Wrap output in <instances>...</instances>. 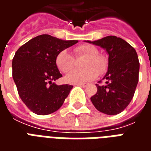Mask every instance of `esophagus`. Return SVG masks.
Wrapping results in <instances>:
<instances>
[{
    "label": "esophagus",
    "instance_id": "34e87169",
    "mask_svg": "<svg viewBox=\"0 0 151 151\" xmlns=\"http://www.w3.org/2000/svg\"><path fill=\"white\" fill-rule=\"evenodd\" d=\"M76 86H82V87H86V86H88V84H87V83H81V84H77Z\"/></svg>",
    "mask_w": 151,
    "mask_h": 151
}]
</instances>
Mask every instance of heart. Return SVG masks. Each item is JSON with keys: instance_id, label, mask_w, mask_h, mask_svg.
<instances>
[{"instance_id": "heart-1", "label": "heart", "mask_w": 151, "mask_h": 151, "mask_svg": "<svg viewBox=\"0 0 151 151\" xmlns=\"http://www.w3.org/2000/svg\"><path fill=\"white\" fill-rule=\"evenodd\" d=\"M75 57L86 56L82 63V69H75L65 78V81L70 84H81L91 82L99 74H104L108 68V59L99 54L98 49L91 44H81L73 49ZM55 63L60 72L66 73L74 67L73 56L65 50L60 52L55 60Z\"/></svg>"}]
</instances>
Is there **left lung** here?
<instances>
[{
	"mask_svg": "<svg viewBox=\"0 0 151 151\" xmlns=\"http://www.w3.org/2000/svg\"><path fill=\"white\" fill-rule=\"evenodd\" d=\"M102 47L108 53V70L106 85H99L97 93L91 100L98 111L107 115L123 111L132 100L139 74V60L136 51L125 40L116 36L88 41Z\"/></svg>",
	"mask_w": 151,
	"mask_h": 151,
	"instance_id": "1",
	"label": "left lung"
}]
</instances>
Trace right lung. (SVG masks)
Instances as JSON below:
<instances>
[{"mask_svg": "<svg viewBox=\"0 0 151 151\" xmlns=\"http://www.w3.org/2000/svg\"><path fill=\"white\" fill-rule=\"evenodd\" d=\"M78 43L41 35L24 43L12 61L13 78L20 98L31 111L48 115L57 111L73 86L54 83L62 74L55 63L57 54Z\"/></svg>", "mask_w": 151, "mask_h": 151, "instance_id": "1", "label": "right lung"}]
</instances>
